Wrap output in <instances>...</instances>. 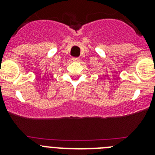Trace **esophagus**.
Here are the masks:
<instances>
[{
    "label": "esophagus",
    "mask_w": 155,
    "mask_h": 155,
    "mask_svg": "<svg viewBox=\"0 0 155 155\" xmlns=\"http://www.w3.org/2000/svg\"><path fill=\"white\" fill-rule=\"evenodd\" d=\"M72 61L74 62H79L80 61V58L79 57H74V58H72Z\"/></svg>",
    "instance_id": "esophagus-1"
}]
</instances>
